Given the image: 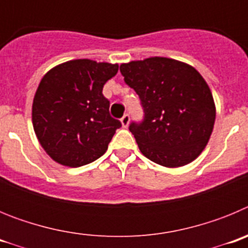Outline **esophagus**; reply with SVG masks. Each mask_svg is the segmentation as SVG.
I'll return each mask as SVG.
<instances>
[{
    "label": "esophagus",
    "instance_id": "1",
    "mask_svg": "<svg viewBox=\"0 0 248 248\" xmlns=\"http://www.w3.org/2000/svg\"><path fill=\"white\" fill-rule=\"evenodd\" d=\"M120 122H122V125L124 126V128H126V126L129 125V122H130V117H129V114H124L122 119H120Z\"/></svg>",
    "mask_w": 248,
    "mask_h": 248
}]
</instances>
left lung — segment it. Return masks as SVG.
I'll use <instances>...</instances> for the list:
<instances>
[{"instance_id": "obj_1", "label": "left lung", "mask_w": 248, "mask_h": 248, "mask_svg": "<svg viewBox=\"0 0 248 248\" xmlns=\"http://www.w3.org/2000/svg\"><path fill=\"white\" fill-rule=\"evenodd\" d=\"M120 72L145 113L143 123L129 126L141 154L165 168L194 161L209 143L216 118L202 76L192 65L165 57L123 63Z\"/></svg>"}]
</instances>
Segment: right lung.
Here are the masks:
<instances>
[{
    "label": "right lung",
    "mask_w": 248,
    "mask_h": 248,
    "mask_svg": "<svg viewBox=\"0 0 248 248\" xmlns=\"http://www.w3.org/2000/svg\"><path fill=\"white\" fill-rule=\"evenodd\" d=\"M118 69V63L73 59L43 76L32 104V124L41 146L56 163L78 168L107 151L122 123L110 117L102 92Z\"/></svg>",
    "instance_id": "1"
}]
</instances>
